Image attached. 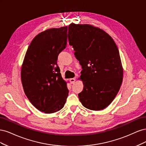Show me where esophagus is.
Segmentation results:
<instances>
[{"label":"esophagus","mask_w":146,"mask_h":146,"mask_svg":"<svg viewBox=\"0 0 146 146\" xmlns=\"http://www.w3.org/2000/svg\"><path fill=\"white\" fill-rule=\"evenodd\" d=\"M69 81H70V83H71V84H73V83H74L75 82H76V79L75 78H70Z\"/></svg>","instance_id":"obj_1"}]
</instances>
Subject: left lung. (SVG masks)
I'll return each instance as SVG.
<instances>
[{"label":"left lung","instance_id":"1","mask_svg":"<svg viewBox=\"0 0 146 146\" xmlns=\"http://www.w3.org/2000/svg\"><path fill=\"white\" fill-rule=\"evenodd\" d=\"M69 44L83 70V90L78 94L83 107L94 111L107 108L115 98L123 80V68L113 38L100 28L72 23Z\"/></svg>","mask_w":146,"mask_h":146}]
</instances>
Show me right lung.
I'll list each match as a JSON object with an SVG mask.
<instances>
[{"label":"right lung","instance_id":"right-lung-1","mask_svg":"<svg viewBox=\"0 0 146 146\" xmlns=\"http://www.w3.org/2000/svg\"><path fill=\"white\" fill-rule=\"evenodd\" d=\"M68 27L41 32L31 42L21 68L26 96L34 107L45 113L62 109L68 96L67 83L57 65L60 53L67 44Z\"/></svg>","mask_w":146,"mask_h":146}]
</instances>
